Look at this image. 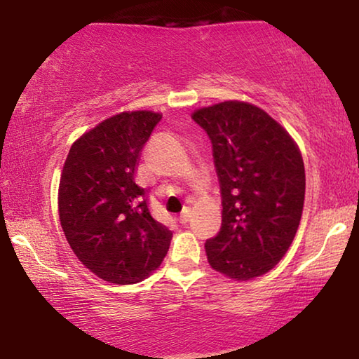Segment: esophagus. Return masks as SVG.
Masks as SVG:
<instances>
[{
	"instance_id": "1",
	"label": "esophagus",
	"mask_w": 359,
	"mask_h": 359,
	"mask_svg": "<svg viewBox=\"0 0 359 359\" xmlns=\"http://www.w3.org/2000/svg\"><path fill=\"white\" fill-rule=\"evenodd\" d=\"M179 220H180L182 224H187L188 220H190V210H184V212H182L180 217H179Z\"/></svg>"
}]
</instances>
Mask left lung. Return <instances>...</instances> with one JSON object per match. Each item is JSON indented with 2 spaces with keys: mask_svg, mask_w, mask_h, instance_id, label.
<instances>
[{
  "mask_svg": "<svg viewBox=\"0 0 359 359\" xmlns=\"http://www.w3.org/2000/svg\"><path fill=\"white\" fill-rule=\"evenodd\" d=\"M208 133L222 191V228L205 242L209 264L234 280L269 272L299 226L306 171L299 147L263 109L224 101L196 109Z\"/></svg>",
  "mask_w": 359,
  "mask_h": 359,
  "instance_id": "left-lung-1",
  "label": "left lung"
}]
</instances>
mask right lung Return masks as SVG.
<instances>
[{"label":"right lung","mask_w":359,"mask_h":359,"mask_svg":"<svg viewBox=\"0 0 359 359\" xmlns=\"http://www.w3.org/2000/svg\"><path fill=\"white\" fill-rule=\"evenodd\" d=\"M161 120L151 111L102 120L71 145L58 187V214L79 261L100 278L131 285L165 259L172 233L150 215L135 180L144 144Z\"/></svg>","instance_id":"right-lung-1"}]
</instances>
